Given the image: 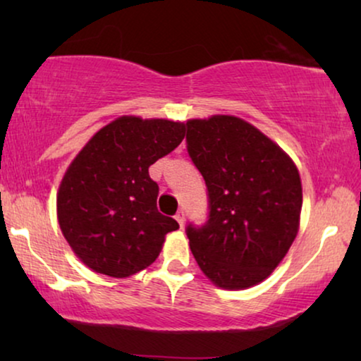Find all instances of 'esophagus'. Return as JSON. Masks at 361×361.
<instances>
[{
	"label": "esophagus",
	"mask_w": 361,
	"mask_h": 361,
	"mask_svg": "<svg viewBox=\"0 0 361 361\" xmlns=\"http://www.w3.org/2000/svg\"><path fill=\"white\" fill-rule=\"evenodd\" d=\"M176 220H177V224H179L180 225V228H182V226H184V221H185V219H184V212H177V214H176Z\"/></svg>",
	"instance_id": "esophagus-1"
}]
</instances>
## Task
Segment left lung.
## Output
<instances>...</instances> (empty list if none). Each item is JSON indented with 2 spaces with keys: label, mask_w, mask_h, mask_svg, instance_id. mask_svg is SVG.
I'll list each match as a JSON object with an SVG mask.
<instances>
[{
  "label": "left lung",
  "mask_w": 361,
  "mask_h": 361,
  "mask_svg": "<svg viewBox=\"0 0 361 361\" xmlns=\"http://www.w3.org/2000/svg\"><path fill=\"white\" fill-rule=\"evenodd\" d=\"M187 152L204 177L209 215L185 226L207 278L246 289L268 278L298 235L302 187L281 147L236 116L187 121Z\"/></svg>",
  "instance_id": "obj_1"
}]
</instances>
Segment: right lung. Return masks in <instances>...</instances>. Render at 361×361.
<instances>
[{
  "instance_id": "right-lung-1",
  "label": "right lung",
  "mask_w": 361,
  "mask_h": 361,
  "mask_svg": "<svg viewBox=\"0 0 361 361\" xmlns=\"http://www.w3.org/2000/svg\"><path fill=\"white\" fill-rule=\"evenodd\" d=\"M185 135L184 123L121 116L102 128L68 167L57 194L59 225L97 273L128 278L159 256L179 224L157 210L149 166Z\"/></svg>"
}]
</instances>
